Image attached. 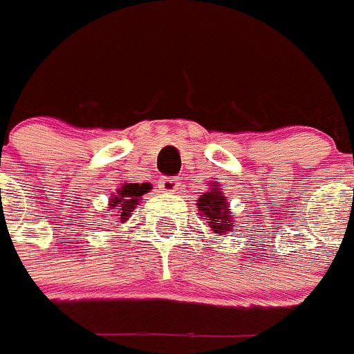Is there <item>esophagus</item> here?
Here are the masks:
<instances>
[{"instance_id":"1","label":"esophagus","mask_w":354,"mask_h":354,"mask_svg":"<svg viewBox=\"0 0 354 354\" xmlns=\"http://www.w3.org/2000/svg\"><path fill=\"white\" fill-rule=\"evenodd\" d=\"M158 187H160V191L165 192V194H174V192L178 191L180 183H178L176 178H162Z\"/></svg>"}]
</instances>
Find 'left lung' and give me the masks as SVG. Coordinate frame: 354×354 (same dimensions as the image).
I'll return each mask as SVG.
<instances>
[{
    "label": "left lung",
    "mask_w": 354,
    "mask_h": 354,
    "mask_svg": "<svg viewBox=\"0 0 354 354\" xmlns=\"http://www.w3.org/2000/svg\"><path fill=\"white\" fill-rule=\"evenodd\" d=\"M196 207H198L201 219L209 223L214 234L225 236V234L232 232L236 227V221L230 212V203L218 182L209 183V189L198 198Z\"/></svg>",
    "instance_id": "1"
}]
</instances>
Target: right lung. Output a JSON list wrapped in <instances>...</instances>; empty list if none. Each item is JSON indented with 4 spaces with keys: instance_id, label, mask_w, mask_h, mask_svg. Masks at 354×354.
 Instances as JSON below:
<instances>
[{
    "instance_id": "add662e5",
    "label": "right lung",
    "mask_w": 354,
    "mask_h": 354,
    "mask_svg": "<svg viewBox=\"0 0 354 354\" xmlns=\"http://www.w3.org/2000/svg\"><path fill=\"white\" fill-rule=\"evenodd\" d=\"M153 189L151 183H129L122 182L118 189L111 194L108 203V216L117 218L120 223H126L133 210L136 209L138 201L142 200V196L145 192H149Z\"/></svg>"
}]
</instances>
